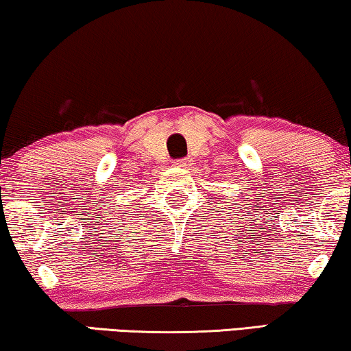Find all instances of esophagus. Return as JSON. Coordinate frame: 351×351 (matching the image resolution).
Masks as SVG:
<instances>
[{
    "mask_svg": "<svg viewBox=\"0 0 351 351\" xmlns=\"http://www.w3.org/2000/svg\"><path fill=\"white\" fill-rule=\"evenodd\" d=\"M193 160H190L188 158V156H185V158H180V160H176L174 163L177 165V166H180V167H188V166H191L193 163H191Z\"/></svg>",
    "mask_w": 351,
    "mask_h": 351,
    "instance_id": "esophagus-1",
    "label": "esophagus"
}]
</instances>
